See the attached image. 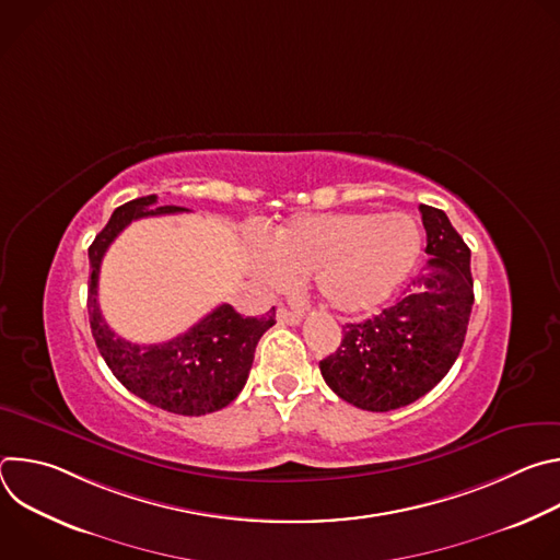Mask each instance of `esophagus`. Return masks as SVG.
<instances>
[{
  "label": "esophagus",
  "mask_w": 560,
  "mask_h": 560,
  "mask_svg": "<svg viewBox=\"0 0 560 560\" xmlns=\"http://www.w3.org/2000/svg\"><path fill=\"white\" fill-rule=\"evenodd\" d=\"M277 318H279L281 324L299 326V324H301V318H303V314H301V312H292V310H288L285 305H279V307H277Z\"/></svg>",
  "instance_id": "34e87169"
}]
</instances>
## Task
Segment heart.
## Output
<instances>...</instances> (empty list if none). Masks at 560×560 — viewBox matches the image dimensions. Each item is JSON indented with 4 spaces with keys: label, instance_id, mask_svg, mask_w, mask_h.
Returning <instances> with one entry per match:
<instances>
[{
    "label": "heart",
    "instance_id": "1",
    "mask_svg": "<svg viewBox=\"0 0 560 560\" xmlns=\"http://www.w3.org/2000/svg\"><path fill=\"white\" fill-rule=\"evenodd\" d=\"M423 246L419 221L406 212L299 214L275 234L257 268L272 285L314 275L328 307L361 314L385 303L415 270Z\"/></svg>",
    "mask_w": 560,
    "mask_h": 560
}]
</instances>
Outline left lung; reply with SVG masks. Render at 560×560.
I'll use <instances>...</instances> for the list:
<instances>
[{"instance_id":"left-lung-1","label":"left lung","mask_w":560,"mask_h":560,"mask_svg":"<svg viewBox=\"0 0 560 560\" xmlns=\"http://www.w3.org/2000/svg\"><path fill=\"white\" fill-rule=\"evenodd\" d=\"M430 255L406 294L381 314L343 326L335 354L318 361L343 401L389 412L415 404L454 365L469 324L474 281L469 248L447 214L421 206Z\"/></svg>"}]
</instances>
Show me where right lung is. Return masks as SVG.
Wrapping results in <instances>:
<instances>
[{
  "mask_svg": "<svg viewBox=\"0 0 560 560\" xmlns=\"http://www.w3.org/2000/svg\"><path fill=\"white\" fill-rule=\"evenodd\" d=\"M154 203L156 195H148L119 206L89 248L91 330L106 365L126 389L166 412L201 417L225 408L244 389L257 343L277 324L275 307L264 316H242L223 303L166 343L139 346L115 335L97 303L102 259L115 236L135 219L186 212L179 206L152 208Z\"/></svg>",
  "mask_w": 560,
  "mask_h": 560,
  "instance_id": "add662e5",
  "label": "right lung"
}]
</instances>
